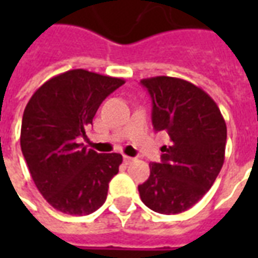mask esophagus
I'll list each match as a JSON object with an SVG mask.
<instances>
[{"mask_svg": "<svg viewBox=\"0 0 258 258\" xmlns=\"http://www.w3.org/2000/svg\"><path fill=\"white\" fill-rule=\"evenodd\" d=\"M123 159H124V163H125V164H131V163L134 162V157L123 156Z\"/></svg>", "mask_w": 258, "mask_h": 258, "instance_id": "34e87169", "label": "esophagus"}]
</instances>
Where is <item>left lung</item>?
I'll return each instance as SVG.
<instances>
[{
	"label": "left lung",
	"mask_w": 258,
	"mask_h": 258,
	"mask_svg": "<svg viewBox=\"0 0 258 258\" xmlns=\"http://www.w3.org/2000/svg\"><path fill=\"white\" fill-rule=\"evenodd\" d=\"M152 98V124L171 145L138 185L141 200L160 214H178L198 203L214 184L225 157L227 125L217 103L189 81L159 76L141 80Z\"/></svg>",
	"instance_id": "obj_1"
}]
</instances>
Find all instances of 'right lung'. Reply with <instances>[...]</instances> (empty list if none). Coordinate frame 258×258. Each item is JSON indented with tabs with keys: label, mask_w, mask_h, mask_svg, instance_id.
<instances>
[{
	"label": "right lung",
	"mask_w": 258,
	"mask_h": 258,
	"mask_svg": "<svg viewBox=\"0 0 258 258\" xmlns=\"http://www.w3.org/2000/svg\"><path fill=\"white\" fill-rule=\"evenodd\" d=\"M123 79L74 69L55 76L26 105L20 148L31 178L53 209L87 216L106 200L120 153H98L79 144L106 96Z\"/></svg>",
	"instance_id": "add662e5"
}]
</instances>
